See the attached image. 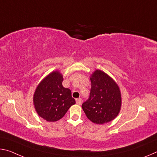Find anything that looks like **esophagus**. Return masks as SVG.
Segmentation results:
<instances>
[{"label": "esophagus", "mask_w": 157, "mask_h": 157, "mask_svg": "<svg viewBox=\"0 0 157 157\" xmlns=\"http://www.w3.org/2000/svg\"><path fill=\"white\" fill-rule=\"evenodd\" d=\"M76 103L78 104V105H80V104L82 103V99L80 98H77L76 99Z\"/></svg>", "instance_id": "esophagus-1"}]
</instances>
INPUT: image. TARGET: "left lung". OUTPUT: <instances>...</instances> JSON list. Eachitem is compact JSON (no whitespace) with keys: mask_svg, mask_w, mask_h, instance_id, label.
<instances>
[{"mask_svg":"<svg viewBox=\"0 0 157 157\" xmlns=\"http://www.w3.org/2000/svg\"><path fill=\"white\" fill-rule=\"evenodd\" d=\"M91 88L87 101L82 105L86 116L92 122L103 124L116 117L120 111L121 96L113 79L103 71L96 70L90 77Z\"/></svg>","mask_w":157,"mask_h":157,"instance_id":"obj_1","label":"left lung"}]
</instances>
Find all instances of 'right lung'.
Here are the masks:
<instances>
[{"mask_svg": "<svg viewBox=\"0 0 157 157\" xmlns=\"http://www.w3.org/2000/svg\"><path fill=\"white\" fill-rule=\"evenodd\" d=\"M63 80L60 72L53 71L40 82L35 91V109L38 115L47 121L59 120L75 103L71 91L62 85Z\"/></svg>", "mask_w": 157, "mask_h": 157, "instance_id": "obj_1", "label": "right lung"}]
</instances>
